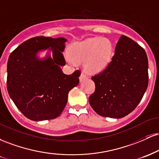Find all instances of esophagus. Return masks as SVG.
<instances>
[{
	"label": "esophagus",
	"instance_id": "34e87169",
	"mask_svg": "<svg viewBox=\"0 0 159 159\" xmlns=\"http://www.w3.org/2000/svg\"><path fill=\"white\" fill-rule=\"evenodd\" d=\"M79 79H80V82H83V81H84L85 80L87 79V77L84 73H81V75H80V77H79Z\"/></svg>",
	"mask_w": 159,
	"mask_h": 159
}]
</instances>
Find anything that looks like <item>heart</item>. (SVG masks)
I'll return each instance as SVG.
<instances>
[{"mask_svg": "<svg viewBox=\"0 0 159 159\" xmlns=\"http://www.w3.org/2000/svg\"><path fill=\"white\" fill-rule=\"evenodd\" d=\"M69 54L66 56L69 64L75 66L78 63L84 62V67L87 72L98 73L110 63L113 45L110 40L105 38H90L74 43L69 47Z\"/></svg>", "mask_w": 159, "mask_h": 159, "instance_id": "heart-1", "label": "heart"}]
</instances>
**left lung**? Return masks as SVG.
Instances as JSON below:
<instances>
[{"label": "left lung", "mask_w": 159, "mask_h": 159, "mask_svg": "<svg viewBox=\"0 0 159 159\" xmlns=\"http://www.w3.org/2000/svg\"><path fill=\"white\" fill-rule=\"evenodd\" d=\"M96 90L89 98L100 116L120 119L130 114L141 101L148 87V59L144 49L123 35L111 63L92 77Z\"/></svg>", "instance_id": "obj_1"}]
</instances>
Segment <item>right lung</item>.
Wrapping results in <instances>:
<instances>
[{
    "instance_id": "1",
    "label": "right lung",
    "mask_w": 159,
    "mask_h": 159,
    "mask_svg": "<svg viewBox=\"0 0 159 159\" xmlns=\"http://www.w3.org/2000/svg\"><path fill=\"white\" fill-rule=\"evenodd\" d=\"M66 38L36 36L24 42L7 62V90L16 106L34 121L52 120L61 114L68 93L79 84L80 71L66 75L61 66ZM47 50V55L39 54Z\"/></svg>"
}]
</instances>
